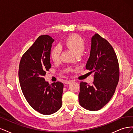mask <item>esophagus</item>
Masks as SVG:
<instances>
[{
	"instance_id": "1",
	"label": "esophagus",
	"mask_w": 133,
	"mask_h": 133,
	"mask_svg": "<svg viewBox=\"0 0 133 133\" xmlns=\"http://www.w3.org/2000/svg\"><path fill=\"white\" fill-rule=\"evenodd\" d=\"M71 82L72 81H71V80H66V81L65 82V83L66 84H70L71 83Z\"/></svg>"
}]
</instances>
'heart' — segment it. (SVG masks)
Wrapping results in <instances>:
<instances>
[{
  "instance_id": "b5f03b06",
  "label": "heart",
  "mask_w": 133,
  "mask_h": 133,
  "mask_svg": "<svg viewBox=\"0 0 133 133\" xmlns=\"http://www.w3.org/2000/svg\"><path fill=\"white\" fill-rule=\"evenodd\" d=\"M62 44L74 53L75 55L81 54L85 48V42L83 39L78 34L70 35L62 42ZM61 50L60 48L55 46L50 52V58L54 62H57L60 59Z\"/></svg>"
}]
</instances>
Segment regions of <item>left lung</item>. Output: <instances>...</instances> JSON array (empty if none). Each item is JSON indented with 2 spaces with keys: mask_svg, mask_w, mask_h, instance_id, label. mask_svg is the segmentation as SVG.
<instances>
[{
  "mask_svg": "<svg viewBox=\"0 0 133 133\" xmlns=\"http://www.w3.org/2000/svg\"><path fill=\"white\" fill-rule=\"evenodd\" d=\"M85 67L95 72L94 82L92 85L80 83L79 104L87 110H99L114 94L119 82V67L113 48L98 34L91 38L90 57Z\"/></svg>",
  "mask_w": 133,
  "mask_h": 133,
  "instance_id": "obj_1",
  "label": "left lung"
}]
</instances>
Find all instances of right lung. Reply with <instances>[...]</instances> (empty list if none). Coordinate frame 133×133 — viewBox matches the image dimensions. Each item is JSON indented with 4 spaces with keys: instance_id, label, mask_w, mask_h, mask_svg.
I'll use <instances>...</instances> for the list:
<instances>
[{
    "instance_id": "right-lung-1",
    "label": "right lung",
    "mask_w": 133,
    "mask_h": 133,
    "mask_svg": "<svg viewBox=\"0 0 133 133\" xmlns=\"http://www.w3.org/2000/svg\"><path fill=\"white\" fill-rule=\"evenodd\" d=\"M49 35H41L21 58L19 79L24 96L35 110L44 115L57 112L62 107L64 85L57 82L49 85L44 78L51 68V44Z\"/></svg>"
}]
</instances>
